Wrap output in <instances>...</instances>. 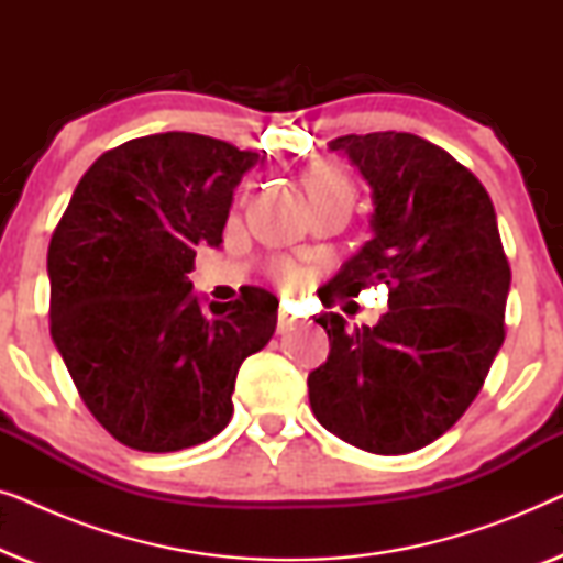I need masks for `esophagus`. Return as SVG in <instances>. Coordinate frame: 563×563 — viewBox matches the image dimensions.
Here are the masks:
<instances>
[{
  "mask_svg": "<svg viewBox=\"0 0 563 563\" xmlns=\"http://www.w3.org/2000/svg\"><path fill=\"white\" fill-rule=\"evenodd\" d=\"M299 325H302V320H297L295 314H289L287 310H279V314H276V330L279 333H291V330H297Z\"/></svg>",
  "mask_w": 563,
  "mask_h": 563,
  "instance_id": "34e87169",
  "label": "esophagus"
}]
</instances>
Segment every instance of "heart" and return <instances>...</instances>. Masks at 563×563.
Instances as JSON below:
<instances>
[{"instance_id": "heart-1", "label": "heart", "mask_w": 563, "mask_h": 563, "mask_svg": "<svg viewBox=\"0 0 563 563\" xmlns=\"http://www.w3.org/2000/svg\"><path fill=\"white\" fill-rule=\"evenodd\" d=\"M305 184H307V191L312 195H320V191H335V189H349V179L338 172L335 166H328V164H320V166H312L310 172L305 174ZM276 276H279V282L284 284L287 289H297L302 287L305 282V272L302 268L291 266V264H282L276 266Z\"/></svg>"}]
</instances>
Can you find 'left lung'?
I'll list each match as a JSON object with an SVG mask.
<instances>
[{
	"instance_id": "1",
	"label": "left lung",
	"mask_w": 563,
	"mask_h": 563,
	"mask_svg": "<svg viewBox=\"0 0 563 563\" xmlns=\"http://www.w3.org/2000/svg\"><path fill=\"white\" fill-rule=\"evenodd\" d=\"M372 187V241L333 276L335 295L387 284L374 328H325L330 353L307 376L314 418L341 441L382 456L441 438L479 395L505 341L510 264L482 181L451 153L412 133L343 135ZM333 302V299H328Z\"/></svg>"
}]
</instances>
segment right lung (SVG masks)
Instances as JSON below:
<instances>
[{"mask_svg": "<svg viewBox=\"0 0 563 563\" xmlns=\"http://www.w3.org/2000/svg\"><path fill=\"white\" fill-rule=\"evenodd\" d=\"M258 153L158 133L99 156L48 245L51 335L84 405L122 445L181 451L233 418L238 368L276 330L272 291L202 305L189 272L218 249Z\"/></svg>", "mask_w": 563, "mask_h": 563, "instance_id": "add662e5", "label": "right lung"}]
</instances>
